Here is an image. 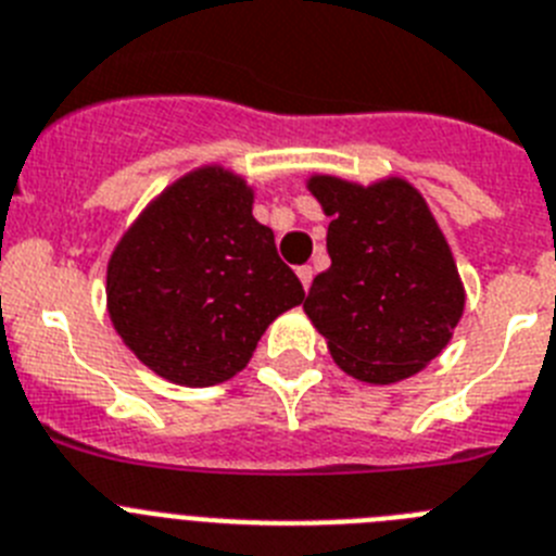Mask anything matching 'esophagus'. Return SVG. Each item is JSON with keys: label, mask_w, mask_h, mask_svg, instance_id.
<instances>
[{"label": "esophagus", "mask_w": 556, "mask_h": 556, "mask_svg": "<svg viewBox=\"0 0 556 556\" xmlns=\"http://www.w3.org/2000/svg\"><path fill=\"white\" fill-rule=\"evenodd\" d=\"M296 277H299V282H302V288H311V282H313V268L311 265H299L296 268Z\"/></svg>", "instance_id": "esophagus-1"}]
</instances>
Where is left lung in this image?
I'll return each mask as SVG.
<instances>
[{"instance_id": "1", "label": "left lung", "mask_w": 556, "mask_h": 556, "mask_svg": "<svg viewBox=\"0 0 556 556\" xmlns=\"http://www.w3.org/2000/svg\"><path fill=\"white\" fill-rule=\"evenodd\" d=\"M307 190L332 218V263L313 279L307 318L355 380L412 378L451 344L467 299L431 206L400 176L364 187L313 173Z\"/></svg>"}]
</instances>
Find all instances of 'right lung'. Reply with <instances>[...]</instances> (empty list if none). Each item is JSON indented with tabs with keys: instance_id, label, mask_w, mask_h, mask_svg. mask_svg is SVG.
Masks as SVG:
<instances>
[{
	"instance_id": "obj_1",
	"label": "right lung",
	"mask_w": 556,
	"mask_h": 556,
	"mask_svg": "<svg viewBox=\"0 0 556 556\" xmlns=\"http://www.w3.org/2000/svg\"><path fill=\"white\" fill-rule=\"evenodd\" d=\"M251 206L243 176L204 164L164 187L111 251V325L159 378L190 389L235 378L274 318L302 305Z\"/></svg>"
}]
</instances>
